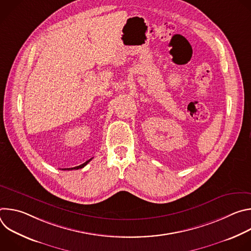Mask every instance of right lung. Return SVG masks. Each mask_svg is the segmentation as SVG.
Wrapping results in <instances>:
<instances>
[{"label": "right lung", "instance_id": "obj_1", "mask_svg": "<svg viewBox=\"0 0 251 251\" xmlns=\"http://www.w3.org/2000/svg\"><path fill=\"white\" fill-rule=\"evenodd\" d=\"M92 160V158L91 159H89L88 161H86L85 163H83L82 165H80V166H77V167H75V168H68V169H63V170H78V169H81V168H83L84 166H86L90 161Z\"/></svg>", "mask_w": 251, "mask_h": 251}]
</instances>
